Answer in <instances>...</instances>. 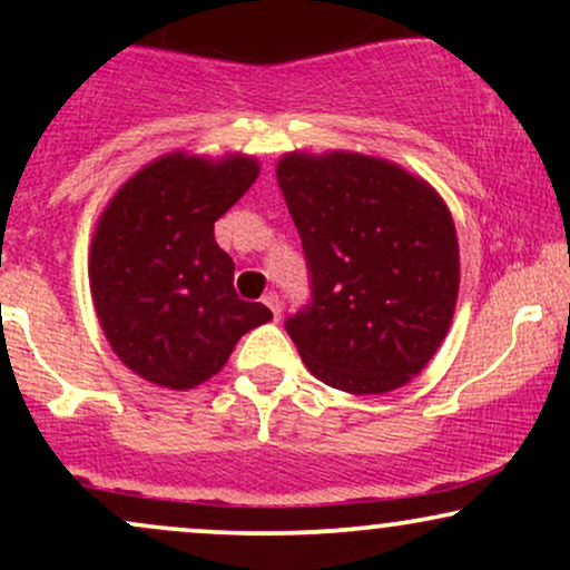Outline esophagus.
Listing matches in <instances>:
<instances>
[{
  "label": "esophagus",
  "mask_w": 570,
  "mask_h": 570,
  "mask_svg": "<svg viewBox=\"0 0 570 570\" xmlns=\"http://www.w3.org/2000/svg\"><path fill=\"white\" fill-rule=\"evenodd\" d=\"M263 303L273 311V318H281V297L276 292H267L263 297Z\"/></svg>",
  "instance_id": "obj_1"
}]
</instances>
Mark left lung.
Here are the masks:
<instances>
[{
  "label": "left lung",
  "instance_id": "obj_1",
  "mask_svg": "<svg viewBox=\"0 0 570 570\" xmlns=\"http://www.w3.org/2000/svg\"><path fill=\"white\" fill-rule=\"evenodd\" d=\"M278 187L303 238L311 305L286 322L305 367L348 394H389L453 324L461 257L448 203L362 153H286Z\"/></svg>",
  "mask_w": 570,
  "mask_h": 570
}]
</instances>
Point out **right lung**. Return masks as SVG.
<instances>
[{"mask_svg": "<svg viewBox=\"0 0 570 570\" xmlns=\"http://www.w3.org/2000/svg\"><path fill=\"white\" fill-rule=\"evenodd\" d=\"M259 176L257 158L168 153L112 195L96 222L88 278L104 335L130 372L187 391L225 367L240 337L267 324L238 299L214 222Z\"/></svg>", "mask_w": 570, "mask_h": 570, "instance_id": "right-lung-1", "label": "right lung"}]
</instances>
